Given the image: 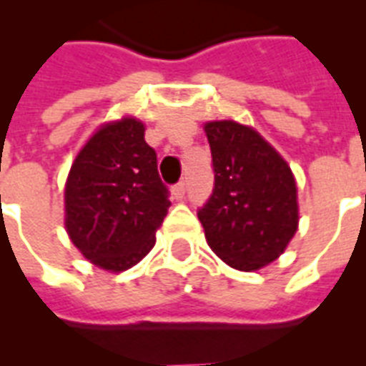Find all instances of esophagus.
Masks as SVG:
<instances>
[{"instance_id":"esophagus-1","label":"esophagus","mask_w":366,"mask_h":366,"mask_svg":"<svg viewBox=\"0 0 366 366\" xmlns=\"http://www.w3.org/2000/svg\"><path fill=\"white\" fill-rule=\"evenodd\" d=\"M184 194H186V184L184 182H178L174 188H172V195L177 197V199H182Z\"/></svg>"}]
</instances>
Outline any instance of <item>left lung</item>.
I'll list each match as a JSON object with an SVG mask.
<instances>
[{"label": "left lung", "mask_w": 366, "mask_h": 366, "mask_svg": "<svg viewBox=\"0 0 366 366\" xmlns=\"http://www.w3.org/2000/svg\"><path fill=\"white\" fill-rule=\"evenodd\" d=\"M203 131L214 167L211 199L197 212L207 243L234 269H262L283 254L298 229L295 174L254 127L218 119Z\"/></svg>", "instance_id": "8db88e82"}]
</instances>
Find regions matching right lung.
I'll list each match as a JSON object with an SVG mask.
<instances>
[{
    "instance_id": "1",
    "label": "right lung",
    "mask_w": 366,
    "mask_h": 366,
    "mask_svg": "<svg viewBox=\"0 0 366 366\" xmlns=\"http://www.w3.org/2000/svg\"><path fill=\"white\" fill-rule=\"evenodd\" d=\"M144 131L146 125L132 116L102 123L66 178V234L104 272L137 266L154 249L155 232L171 207Z\"/></svg>"
}]
</instances>
